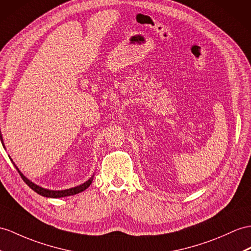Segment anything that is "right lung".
<instances>
[{
  "label": "right lung",
  "instance_id": "obj_1",
  "mask_svg": "<svg viewBox=\"0 0 251 251\" xmlns=\"http://www.w3.org/2000/svg\"><path fill=\"white\" fill-rule=\"evenodd\" d=\"M0 138H1V143H2L3 147L5 148V145H4V142H3V137H2V133H1V129H0ZM9 158H10V156H9ZM10 160H11V158H10ZM11 161H13V160H11ZM13 164L15 165L14 162H13ZM15 167L17 168L18 173L20 174V176H21V178L23 179V181L25 182L26 184H27L30 188H32L34 192H36L37 194L41 195V196L48 197V198H62V197L72 196V195L82 193L83 191H85V189L89 187V185L91 184V182H93V180H94V175H93L86 182H84L83 184H79V185H77V186H75V187H71V188H68V189H63V191H53V189H48V188L41 187V186H39V185H37V184H35L34 182L28 180V179L26 178V176H24V175L20 172L19 168H18V167L16 166V165H15Z\"/></svg>",
  "mask_w": 251,
  "mask_h": 251
}]
</instances>
